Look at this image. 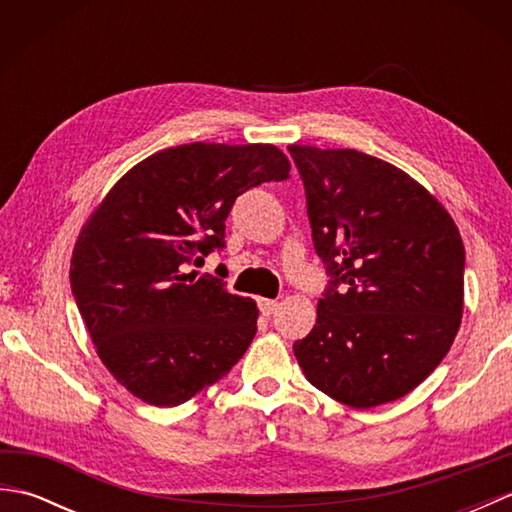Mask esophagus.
<instances>
[{"label": "esophagus", "instance_id": "esophagus-1", "mask_svg": "<svg viewBox=\"0 0 512 512\" xmlns=\"http://www.w3.org/2000/svg\"><path fill=\"white\" fill-rule=\"evenodd\" d=\"M257 306H259V310H262V314L270 317V314L279 308V303L275 299H257Z\"/></svg>", "mask_w": 512, "mask_h": 512}]
</instances>
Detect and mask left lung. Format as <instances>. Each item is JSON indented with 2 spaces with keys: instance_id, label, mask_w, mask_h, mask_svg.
I'll list each match as a JSON object with an SVG mask.
<instances>
[{
  "instance_id": "obj_1",
  "label": "left lung",
  "mask_w": 512,
  "mask_h": 512,
  "mask_svg": "<svg viewBox=\"0 0 512 512\" xmlns=\"http://www.w3.org/2000/svg\"><path fill=\"white\" fill-rule=\"evenodd\" d=\"M330 281L292 350L310 383L354 409L416 389L458 334L464 244L433 195L356 149L290 145Z\"/></svg>"
}]
</instances>
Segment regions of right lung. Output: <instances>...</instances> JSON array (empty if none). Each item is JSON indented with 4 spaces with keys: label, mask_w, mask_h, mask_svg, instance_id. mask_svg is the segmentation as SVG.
Masks as SVG:
<instances>
[{
    "label": "right lung",
    "mask_w": 512,
    "mask_h": 512,
    "mask_svg": "<svg viewBox=\"0 0 512 512\" xmlns=\"http://www.w3.org/2000/svg\"><path fill=\"white\" fill-rule=\"evenodd\" d=\"M288 176L275 145L169 147L129 169L85 222L72 295L96 354L136 398L182 405L244 356L257 303L189 266L226 246L237 195Z\"/></svg>",
    "instance_id": "obj_1"
}]
</instances>
